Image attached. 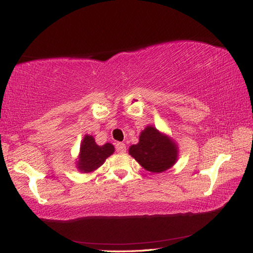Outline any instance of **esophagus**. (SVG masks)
Here are the masks:
<instances>
[{"mask_svg":"<svg viewBox=\"0 0 253 253\" xmlns=\"http://www.w3.org/2000/svg\"><path fill=\"white\" fill-rule=\"evenodd\" d=\"M116 151H117V153H125L126 145L124 144V142H117V144H116Z\"/></svg>","mask_w":253,"mask_h":253,"instance_id":"obj_1","label":"esophagus"}]
</instances>
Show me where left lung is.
<instances>
[{
	"label": "left lung",
	"mask_w": 253,
	"mask_h": 253,
	"mask_svg": "<svg viewBox=\"0 0 253 253\" xmlns=\"http://www.w3.org/2000/svg\"><path fill=\"white\" fill-rule=\"evenodd\" d=\"M129 155L147 171L158 173L176 164L178 147L170 137L154 126H147L140 132L138 144L129 147Z\"/></svg>",
	"instance_id": "8db88e82"
}]
</instances>
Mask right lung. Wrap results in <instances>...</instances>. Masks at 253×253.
<instances>
[{
    "label": "right lung",
    "instance_id": "right-lung-1",
    "mask_svg": "<svg viewBox=\"0 0 253 253\" xmlns=\"http://www.w3.org/2000/svg\"><path fill=\"white\" fill-rule=\"evenodd\" d=\"M81 151L77 168L82 172H91L99 168L105 163L106 158L113 155L114 146L109 142L98 146L91 135H85L81 142Z\"/></svg>",
    "mask_w": 253,
    "mask_h": 253
}]
</instances>
